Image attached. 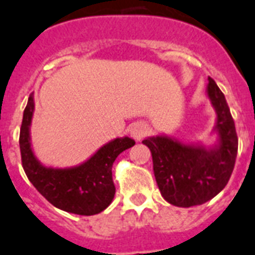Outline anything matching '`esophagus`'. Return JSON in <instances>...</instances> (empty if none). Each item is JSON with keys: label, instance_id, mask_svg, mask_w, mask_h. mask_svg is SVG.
Masks as SVG:
<instances>
[{"label": "esophagus", "instance_id": "1", "mask_svg": "<svg viewBox=\"0 0 255 255\" xmlns=\"http://www.w3.org/2000/svg\"><path fill=\"white\" fill-rule=\"evenodd\" d=\"M131 137L136 141H141L142 138L145 137L146 133L149 132V127L145 123H134L131 127Z\"/></svg>", "mask_w": 255, "mask_h": 255}]
</instances>
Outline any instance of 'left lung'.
Instances as JSON below:
<instances>
[{
    "mask_svg": "<svg viewBox=\"0 0 255 255\" xmlns=\"http://www.w3.org/2000/svg\"><path fill=\"white\" fill-rule=\"evenodd\" d=\"M207 97L216 113V141L182 142L167 134L142 140L152 153L153 171L161 195L177 207L200 206L227 186L235 167L239 138L224 94L208 77Z\"/></svg>",
    "mask_w": 255,
    "mask_h": 255,
    "instance_id": "left-lung-1",
    "label": "left lung"
}]
</instances>
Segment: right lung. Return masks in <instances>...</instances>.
<instances>
[{
    "mask_svg": "<svg viewBox=\"0 0 255 255\" xmlns=\"http://www.w3.org/2000/svg\"><path fill=\"white\" fill-rule=\"evenodd\" d=\"M34 110V93H31L19 134L22 165L27 178L59 210L82 216H92L106 210L115 195L114 161L123 150L134 145L133 140L128 136L114 138L76 166H45L35 156L31 146L30 128Z\"/></svg>",
    "mask_w": 255,
    "mask_h": 255,
    "instance_id": "right-lung-1",
    "label": "right lung"
}]
</instances>
